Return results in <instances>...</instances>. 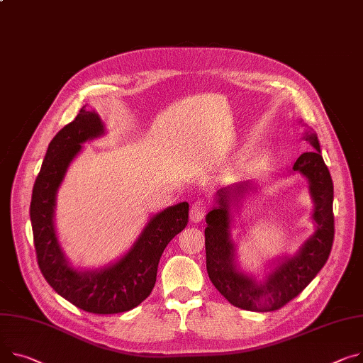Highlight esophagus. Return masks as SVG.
<instances>
[{
  "mask_svg": "<svg viewBox=\"0 0 363 363\" xmlns=\"http://www.w3.org/2000/svg\"><path fill=\"white\" fill-rule=\"evenodd\" d=\"M207 208H208V206H207V203H206L204 200H197V201L192 203L191 210H189V211H191V213H189L191 220L196 222V223L201 222V220L204 219L206 213H207Z\"/></svg>",
  "mask_w": 363,
  "mask_h": 363,
  "instance_id": "1",
  "label": "esophagus"
}]
</instances>
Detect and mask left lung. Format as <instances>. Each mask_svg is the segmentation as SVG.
Instances as JSON below:
<instances>
[{
  "label": "left lung",
  "mask_w": 363,
  "mask_h": 363,
  "mask_svg": "<svg viewBox=\"0 0 363 363\" xmlns=\"http://www.w3.org/2000/svg\"><path fill=\"white\" fill-rule=\"evenodd\" d=\"M306 140L315 150L302 153L294 164V171H299L309 181L311 196L315 203L312 219L317 223V230L303 244L296 257L284 259L264 283H257L236 270L233 244L229 238L230 196L235 200L242 196L248 184H236L220 189L217 192L219 206L206 216L207 228L204 235L208 277L217 291L240 309L267 312L283 308L320 273L331 252L334 240L333 181L321 156L317 134L306 133Z\"/></svg>",
  "instance_id": "1"
}]
</instances>
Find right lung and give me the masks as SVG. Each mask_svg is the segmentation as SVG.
I'll return each instance as SVG.
<instances>
[{"mask_svg": "<svg viewBox=\"0 0 363 363\" xmlns=\"http://www.w3.org/2000/svg\"><path fill=\"white\" fill-rule=\"evenodd\" d=\"M104 134L96 112L80 109L48 146L35 181L30 220L39 269L54 291L77 308L93 313H118L138 306L155 287L159 259L172 238L188 225V203L156 214L130 252L101 272H77L67 264L54 230L57 189L82 143Z\"/></svg>", "mask_w": 363, "mask_h": 363, "instance_id": "obj_1", "label": "right lung"}]
</instances>
